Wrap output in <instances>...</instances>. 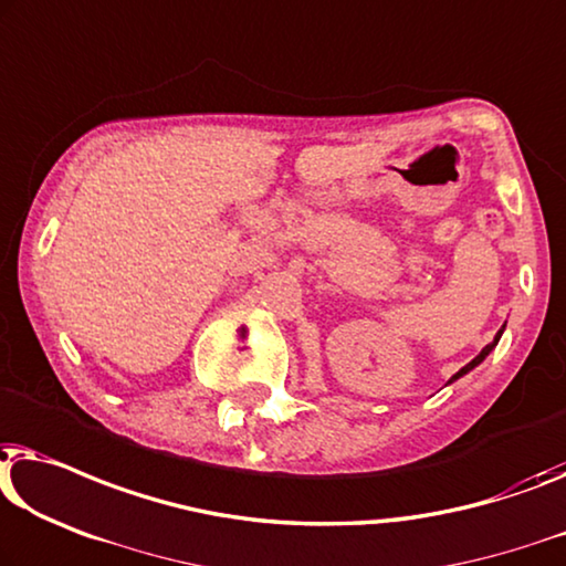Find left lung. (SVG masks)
Wrapping results in <instances>:
<instances>
[{
	"mask_svg": "<svg viewBox=\"0 0 566 566\" xmlns=\"http://www.w3.org/2000/svg\"><path fill=\"white\" fill-rule=\"evenodd\" d=\"M501 334H503V329H501V332H497V334H495V339H493V342H490V344H488V347H485V349H482V352H480V355H478V357H474L470 365H464V367H462V370H460V373H457L452 380H457V378H462V375H464V373H470V370H472V367H478V365L482 363V359H485V357L490 355V352H493V347H495V344H497V339H501ZM452 380H449V382H452Z\"/></svg>",
	"mask_w": 566,
	"mask_h": 566,
	"instance_id": "8db88e82",
	"label": "left lung"
}]
</instances>
